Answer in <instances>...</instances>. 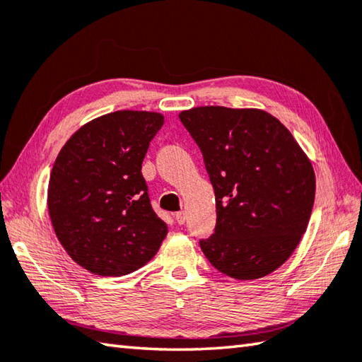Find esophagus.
Returning a JSON list of instances; mask_svg holds the SVG:
<instances>
[{
  "instance_id": "obj_1",
  "label": "esophagus",
  "mask_w": 362,
  "mask_h": 362,
  "mask_svg": "<svg viewBox=\"0 0 362 362\" xmlns=\"http://www.w3.org/2000/svg\"><path fill=\"white\" fill-rule=\"evenodd\" d=\"M175 221L179 223V224H185V221H187V214H185V211H177V214H175Z\"/></svg>"
}]
</instances>
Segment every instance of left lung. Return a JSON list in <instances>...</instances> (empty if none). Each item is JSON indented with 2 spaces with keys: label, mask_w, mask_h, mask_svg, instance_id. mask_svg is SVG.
I'll list each match as a JSON object with an SVG mask.
<instances>
[{
  "label": "left lung",
  "mask_w": 362,
  "mask_h": 362,
  "mask_svg": "<svg viewBox=\"0 0 362 362\" xmlns=\"http://www.w3.org/2000/svg\"><path fill=\"white\" fill-rule=\"evenodd\" d=\"M179 117L215 189V230L199 240L205 257L233 279L270 274L306 232L315 197L313 165L265 111L199 106Z\"/></svg>",
  "instance_id": "1"
}]
</instances>
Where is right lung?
Segmentation results:
<instances>
[{
    "label": "right lung",
    "instance_id": "1",
    "mask_svg": "<svg viewBox=\"0 0 362 362\" xmlns=\"http://www.w3.org/2000/svg\"><path fill=\"white\" fill-rule=\"evenodd\" d=\"M163 116L116 111L72 134L48 183L56 237L78 265L124 276L146 265L168 233L155 214L141 165Z\"/></svg>",
    "mask_w": 362,
    "mask_h": 362
}]
</instances>
